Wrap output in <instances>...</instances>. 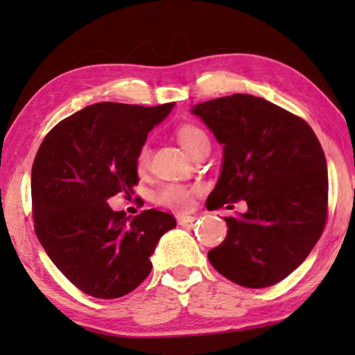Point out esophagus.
Segmentation results:
<instances>
[{
	"label": "esophagus",
	"instance_id": "obj_1",
	"mask_svg": "<svg viewBox=\"0 0 355 355\" xmlns=\"http://www.w3.org/2000/svg\"><path fill=\"white\" fill-rule=\"evenodd\" d=\"M197 218L196 216H191V215H178V223L181 226H189L192 225L193 221H196Z\"/></svg>",
	"mask_w": 355,
	"mask_h": 355
}]
</instances>
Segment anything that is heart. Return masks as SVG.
Returning a JSON list of instances; mask_svg holds the SVG:
<instances>
[{"mask_svg": "<svg viewBox=\"0 0 355 355\" xmlns=\"http://www.w3.org/2000/svg\"><path fill=\"white\" fill-rule=\"evenodd\" d=\"M178 140L182 145V148L191 155L193 148L197 147L202 140H208L207 134L202 129L196 128V125H181L178 129ZM150 159V148L147 144H144L139 148L137 158H135V164H137L139 171L147 168ZM157 202L162 203L164 207L176 208V210H187L192 205V189L181 184H164L157 193Z\"/></svg>", "mask_w": 355, "mask_h": 355, "instance_id": "obj_1", "label": "heart"}]
</instances>
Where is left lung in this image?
Instances as JSON below:
<instances>
[{
    "label": "left lung",
    "instance_id": "left-lung-1",
    "mask_svg": "<svg viewBox=\"0 0 355 355\" xmlns=\"http://www.w3.org/2000/svg\"><path fill=\"white\" fill-rule=\"evenodd\" d=\"M223 145L208 210L245 200L225 218L226 239L208 252L218 273L244 288L279 283L307 259L327 223V158L302 118L260 96L236 94L191 110Z\"/></svg>",
    "mask_w": 355,
    "mask_h": 355
}]
</instances>
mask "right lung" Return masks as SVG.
<instances>
[{"instance_id":"1","label":"right lung","mask_w":355,"mask_h":355,"mask_svg":"<svg viewBox=\"0 0 355 355\" xmlns=\"http://www.w3.org/2000/svg\"><path fill=\"white\" fill-rule=\"evenodd\" d=\"M174 103H95L58 123L32 166L35 234L58 270L82 293L123 297L152 271L159 237L176 227L155 208L130 218L108 198L130 197L139 182V148Z\"/></svg>"}]
</instances>
